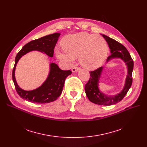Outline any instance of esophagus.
I'll use <instances>...</instances> for the list:
<instances>
[{
    "label": "esophagus",
    "mask_w": 147,
    "mask_h": 147,
    "mask_svg": "<svg viewBox=\"0 0 147 147\" xmlns=\"http://www.w3.org/2000/svg\"><path fill=\"white\" fill-rule=\"evenodd\" d=\"M79 69H80V68H79V67H77V66H74V67H73L72 68L71 71H72L73 72H76V71H77L79 70Z\"/></svg>",
    "instance_id": "obj_1"
}]
</instances>
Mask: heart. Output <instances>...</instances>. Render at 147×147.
Masks as SVG:
<instances>
[{
  "label": "heart",
  "instance_id": "b5f03b06",
  "mask_svg": "<svg viewBox=\"0 0 147 147\" xmlns=\"http://www.w3.org/2000/svg\"><path fill=\"white\" fill-rule=\"evenodd\" d=\"M62 45L63 49L58 47L55 49L58 59L70 64L79 56L82 65L90 69L98 68L104 63L109 50L103 37L86 32L65 37Z\"/></svg>",
  "mask_w": 147,
  "mask_h": 147
}]
</instances>
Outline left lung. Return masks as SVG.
I'll return each instance as SVG.
<instances>
[{"instance_id": "obj_1", "label": "left lung", "mask_w": 147, "mask_h": 147, "mask_svg": "<svg viewBox=\"0 0 147 147\" xmlns=\"http://www.w3.org/2000/svg\"><path fill=\"white\" fill-rule=\"evenodd\" d=\"M102 36L109 45L111 53V55L107 58V61L112 58H120L125 62L127 66L128 74L124 89L120 94L114 96H106L101 93L98 89V81L102 67H99L94 71H90V78L84 88L86 95L90 101L98 105H111L121 101L131 87L132 83L134 61L127 49L122 44L104 34H102Z\"/></svg>"}]
</instances>
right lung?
Wrapping results in <instances>:
<instances>
[{
  "instance_id": "1",
  "label": "right lung",
  "mask_w": 147,
  "mask_h": 147,
  "mask_svg": "<svg viewBox=\"0 0 147 147\" xmlns=\"http://www.w3.org/2000/svg\"><path fill=\"white\" fill-rule=\"evenodd\" d=\"M59 35V33H54L33 40L25 45L17 53L12 76L15 89L21 98L32 102L45 104L55 101L60 96L65 79L72 72L70 70H63L55 63L51 64V70L47 79L41 86L36 89L31 91L22 90L18 86L15 78V69L18 60L28 52L33 50L40 51L49 57H53L54 48Z\"/></svg>"
}]
</instances>
